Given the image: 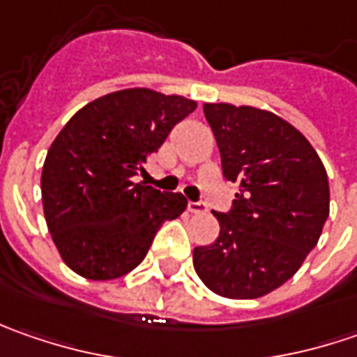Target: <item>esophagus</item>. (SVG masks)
Wrapping results in <instances>:
<instances>
[{"instance_id":"1","label":"esophagus","mask_w":357,"mask_h":357,"mask_svg":"<svg viewBox=\"0 0 357 357\" xmlns=\"http://www.w3.org/2000/svg\"><path fill=\"white\" fill-rule=\"evenodd\" d=\"M208 208H206V204L204 202H192V200H188V213L192 214H202L206 213Z\"/></svg>"}]
</instances>
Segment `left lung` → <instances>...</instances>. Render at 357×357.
<instances>
[{
    "mask_svg": "<svg viewBox=\"0 0 357 357\" xmlns=\"http://www.w3.org/2000/svg\"><path fill=\"white\" fill-rule=\"evenodd\" d=\"M222 174L238 183L228 213H214L220 234L197 246L192 264L214 294L260 298L290 280L318 244L330 214V186L308 139L278 115L204 103Z\"/></svg>",
    "mask_w": 357,
    "mask_h": 357,
    "instance_id": "8db88e82",
    "label": "left lung"
}]
</instances>
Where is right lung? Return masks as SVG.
I'll return each instance as SVG.
<instances>
[{
	"mask_svg": "<svg viewBox=\"0 0 357 357\" xmlns=\"http://www.w3.org/2000/svg\"><path fill=\"white\" fill-rule=\"evenodd\" d=\"M197 103L123 89L79 109L49 146L41 199L63 262L83 278L113 280L137 268L165 220L185 213L181 192L132 183Z\"/></svg>",
	"mask_w": 357,
	"mask_h": 357,
	"instance_id": "right-lung-1",
	"label": "right lung"
}]
</instances>
